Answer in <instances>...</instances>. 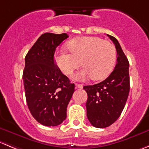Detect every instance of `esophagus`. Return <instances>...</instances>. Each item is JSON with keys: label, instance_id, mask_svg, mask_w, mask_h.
<instances>
[{"label": "esophagus", "instance_id": "esophagus-1", "mask_svg": "<svg viewBox=\"0 0 149 149\" xmlns=\"http://www.w3.org/2000/svg\"><path fill=\"white\" fill-rule=\"evenodd\" d=\"M75 88L77 89V88H83V86H82L81 84H75Z\"/></svg>", "mask_w": 149, "mask_h": 149}]
</instances>
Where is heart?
I'll use <instances>...</instances> for the list:
<instances>
[{
  "mask_svg": "<svg viewBox=\"0 0 149 149\" xmlns=\"http://www.w3.org/2000/svg\"><path fill=\"white\" fill-rule=\"evenodd\" d=\"M68 50L57 52L55 61L65 74H70L80 64L83 69L73 75L77 80L88 77L100 80L107 77L113 70L116 61L117 52L114 45L109 41L97 36H82L69 41Z\"/></svg>",
  "mask_w": 149,
  "mask_h": 149,
  "instance_id": "heart-1",
  "label": "heart"
}]
</instances>
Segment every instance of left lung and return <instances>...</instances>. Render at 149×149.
Returning a JSON list of instances; mask_svg holds the SVG:
<instances>
[{
  "mask_svg": "<svg viewBox=\"0 0 149 149\" xmlns=\"http://www.w3.org/2000/svg\"><path fill=\"white\" fill-rule=\"evenodd\" d=\"M117 51V63L109 77L93 86H86V110L88 121L97 128H105L119 118L130 93L128 59L118 40L107 34Z\"/></svg>",
  "mask_w": 149,
  "mask_h": 149,
  "instance_id": "obj_1",
  "label": "left lung"
}]
</instances>
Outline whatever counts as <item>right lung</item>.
Instances as JSON below:
<instances>
[{
    "label": "right lung",
    "instance_id": "1",
    "mask_svg": "<svg viewBox=\"0 0 149 149\" xmlns=\"http://www.w3.org/2000/svg\"><path fill=\"white\" fill-rule=\"evenodd\" d=\"M69 37L66 33H46L37 39L25 58L22 74L25 98L33 118L47 127L61 124L74 84L55 63L56 47Z\"/></svg>",
    "mask_w": 149,
    "mask_h": 149
}]
</instances>
